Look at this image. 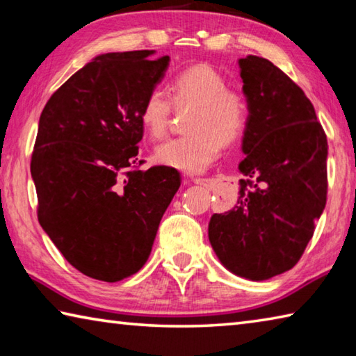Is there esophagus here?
<instances>
[{
    "mask_svg": "<svg viewBox=\"0 0 356 356\" xmlns=\"http://www.w3.org/2000/svg\"><path fill=\"white\" fill-rule=\"evenodd\" d=\"M193 184L196 185H202V186H209V179H202V177H193L191 179Z\"/></svg>",
    "mask_w": 356,
    "mask_h": 356,
    "instance_id": "34e87169",
    "label": "esophagus"
}]
</instances>
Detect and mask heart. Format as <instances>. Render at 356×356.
<instances>
[{
    "instance_id": "b5f03b06",
    "label": "heart",
    "mask_w": 356,
    "mask_h": 356,
    "mask_svg": "<svg viewBox=\"0 0 356 356\" xmlns=\"http://www.w3.org/2000/svg\"><path fill=\"white\" fill-rule=\"evenodd\" d=\"M170 92L177 108L195 106L188 119L191 134L161 143L155 160L188 174L202 172L218 156L221 144H231L242 135L248 102L237 89L227 88L226 78L207 64L180 72L170 83ZM171 99L161 89H152L143 102L140 122L154 140L166 135Z\"/></svg>"
}]
</instances>
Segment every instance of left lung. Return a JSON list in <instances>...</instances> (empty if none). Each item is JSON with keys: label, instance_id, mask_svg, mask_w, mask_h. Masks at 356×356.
<instances>
[{"label": "left lung", "instance_id": "1", "mask_svg": "<svg viewBox=\"0 0 356 356\" xmlns=\"http://www.w3.org/2000/svg\"><path fill=\"white\" fill-rule=\"evenodd\" d=\"M248 102L238 200L209 222L210 245L234 275L264 281L291 270L327 204V135L314 106L268 59H238Z\"/></svg>", "mask_w": 356, "mask_h": 356}]
</instances>
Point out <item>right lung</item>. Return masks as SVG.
<instances>
[{
	"label": "right lung",
	"instance_id": "obj_1",
	"mask_svg": "<svg viewBox=\"0 0 356 356\" xmlns=\"http://www.w3.org/2000/svg\"><path fill=\"white\" fill-rule=\"evenodd\" d=\"M150 55L95 56L51 95L39 119L31 156L39 222L70 265L99 281L141 270L180 186L174 168H136L140 110L170 65V56Z\"/></svg>",
	"mask_w": 356,
	"mask_h": 356
}]
</instances>
